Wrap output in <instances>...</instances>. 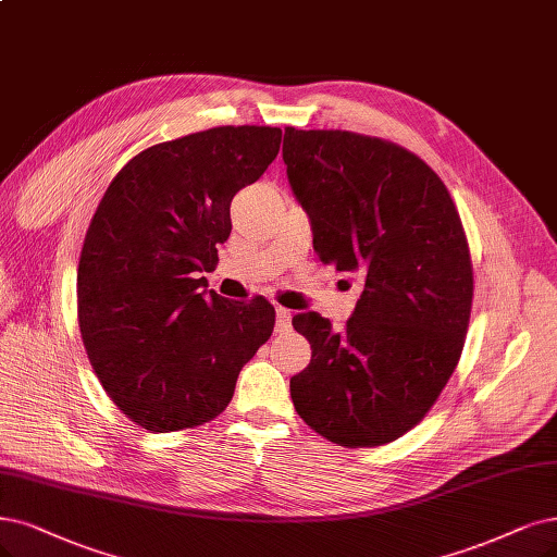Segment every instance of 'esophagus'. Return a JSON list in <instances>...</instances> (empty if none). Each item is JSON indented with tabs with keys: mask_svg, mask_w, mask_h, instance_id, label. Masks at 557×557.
I'll return each instance as SVG.
<instances>
[{
	"mask_svg": "<svg viewBox=\"0 0 557 557\" xmlns=\"http://www.w3.org/2000/svg\"><path fill=\"white\" fill-rule=\"evenodd\" d=\"M275 323H277V331H284V327H289V323H292V312L286 310V307L277 305V307H275Z\"/></svg>",
	"mask_w": 557,
	"mask_h": 557,
	"instance_id": "obj_1",
	"label": "esophagus"
}]
</instances>
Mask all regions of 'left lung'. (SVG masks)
Wrapping results in <instances>:
<instances>
[{"mask_svg": "<svg viewBox=\"0 0 557 557\" xmlns=\"http://www.w3.org/2000/svg\"><path fill=\"white\" fill-rule=\"evenodd\" d=\"M282 158L319 259L362 289L342 327L294 317L312 344L294 406L342 447L393 443L422 422L463 351L472 261L459 211L422 158L381 137L289 126Z\"/></svg>", "mask_w": 557, "mask_h": 557, "instance_id": "1", "label": "left lung"}]
</instances>
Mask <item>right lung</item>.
<instances>
[{"instance_id":"obj_1","label":"right lung","mask_w":557,"mask_h":557,"mask_svg":"<svg viewBox=\"0 0 557 557\" xmlns=\"http://www.w3.org/2000/svg\"><path fill=\"white\" fill-rule=\"evenodd\" d=\"M282 131L218 126L153 144L123 164L89 222L77 321L116 408L168 434L230 406L243 364L268 342L275 307L199 292L232 234L234 195L280 151Z\"/></svg>"}]
</instances>
